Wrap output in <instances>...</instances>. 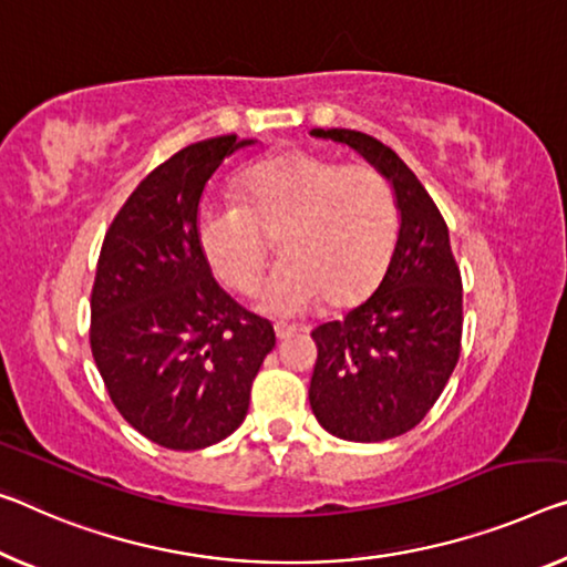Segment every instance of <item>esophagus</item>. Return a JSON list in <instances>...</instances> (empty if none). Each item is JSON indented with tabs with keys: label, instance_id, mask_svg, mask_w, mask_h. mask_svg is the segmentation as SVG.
I'll return each instance as SVG.
<instances>
[{
	"label": "esophagus",
	"instance_id": "obj_1",
	"mask_svg": "<svg viewBox=\"0 0 567 567\" xmlns=\"http://www.w3.org/2000/svg\"><path fill=\"white\" fill-rule=\"evenodd\" d=\"M274 329H276L278 339H289L291 334H296V327H291V324H276Z\"/></svg>",
	"mask_w": 567,
	"mask_h": 567
}]
</instances>
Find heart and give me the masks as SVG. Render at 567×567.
<instances>
[{"label": "heart", "instance_id": "1", "mask_svg": "<svg viewBox=\"0 0 567 567\" xmlns=\"http://www.w3.org/2000/svg\"><path fill=\"white\" fill-rule=\"evenodd\" d=\"M240 203L205 205L197 240L235 293H254L274 243L286 264L266 289V307L301 313L327 296L350 307L368 296L395 250L400 210L378 169L291 150L256 162L238 179Z\"/></svg>", "mask_w": 567, "mask_h": 567}]
</instances>
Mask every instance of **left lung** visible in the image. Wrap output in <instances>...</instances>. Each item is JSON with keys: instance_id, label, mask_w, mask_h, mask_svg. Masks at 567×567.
Here are the masks:
<instances>
[{"instance_id": "left-lung-1", "label": "left lung", "mask_w": 567, "mask_h": 567, "mask_svg": "<svg viewBox=\"0 0 567 567\" xmlns=\"http://www.w3.org/2000/svg\"><path fill=\"white\" fill-rule=\"evenodd\" d=\"M311 134L350 144L395 189L400 230L388 271L368 301L313 329L317 364L309 388L321 429L344 441H388L423 421L456 368L461 271L441 210L390 146L354 128Z\"/></svg>"}]
</instances>
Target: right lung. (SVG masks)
<instances>
[{"mask_svg":"<svg viewBox=\"0 0 567 567\" xmlns=\"http://www.w3.org/2000/svg\"><path fill=\"white\" fill-rule=\"evenodd\" d=\"M189 144L138 182L103 238L91 291V352L111 403L144 439L197 451L246 421L276 332L213 278L197 240L207 179L246 146Z\"/></svg>","mask_w":567,"mask_h":567,"instance_id":"right-lung-1","label":"right lung"}]
</instances>
